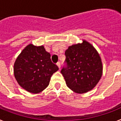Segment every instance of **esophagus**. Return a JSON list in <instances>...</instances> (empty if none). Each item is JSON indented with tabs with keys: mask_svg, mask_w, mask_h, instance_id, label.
I'll return each instance as SVG.
<instances>
[{
	"mask_svg": "<svg viewBox=\"0 0 121 121\" xmlns=\"http://www.w3.org/2000/svg\"><path fill=\"white\" fill-rule=\"evenodd\" d=\"M56 65H57V67H58L59 68V69H60V63L59 62H57V64H56Z\"/></svg>",
	"mask_w": 121,
	"mask_h": 121,
	"instance_id": "1",
	"label": "esophagus"
}]
</instances>
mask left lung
Returning <instances> with one entry per match:
<instances>
[{
    "label": "left lung",
    "instance_id": "8db88e82",
    "mask_svg": "<svg viewBox=\"0 0 121 121\" xmlns=\"http://www.w3.org/2000/svg\"><path fill=\"white\" fill-rule=\"evenodd\" d=\"M65 65L61 70L67 86L77 93L95 87L102 76V64L96 49L88 42L73 45L65 52Z\"/></svg>",
    "mask_w": 121,
    "mask_h": 121
}]
</instances>
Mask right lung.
I'll use <instances>...</instances> for the list:
<instances>
[{
  "instance_id": "1",
  "label": "right lung",
  "mask_w": 121,
  "mask_h": 121,
  "mask_svg": "<svg viewBox=\"0 0 121 121\" xmlns=\"http://www.w3.org/2000/svg\"><path fill=\"white\" fill-rule=\"evenodd\" d=\"M58 70L43 46L36 47L32 44L23 49L14 65V74L18 84L33 93H38L45 89L51 76Z\"/></svg>"
}]
</instances>
